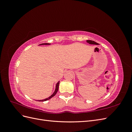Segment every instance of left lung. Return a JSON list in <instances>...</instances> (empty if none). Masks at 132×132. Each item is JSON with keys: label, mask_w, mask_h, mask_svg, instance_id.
Instances as JSON below:
<instances>
[{"label": "left lung", "mask_w": 132, "mask_h": 132, "mask_svg": "<svg viewBox=\"0 0 132 132\" xmlns=\"http://www.w3.org/2000/svg\"><path fill=\"white\" fill-rule=\"evenodd\" d=\"M86 42L90 44V45H99L98 43H96V42L94 41H92V40H86Z\"/></svg>", "instance_id": "8db88e82"}]
</instances>
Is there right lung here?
Here are the masks:
<instances>
[{
  "instance_id": "obj_1",
  "label": "right lung",
  "mask_w": 132,
  "mask_h": 132,
  "mask_svg": "<svg viewBox=\"0 0 132 132\" xmlns=\"http://www.w3.org/2000/svg\"><path fill=\"white\" fill-rule=\"evenodd\" d=\"M51 45V43H42V44H40V45ZM59 81L57 83L56 85H55V90L54 91V93H53L52 95H51L50 97H47L45 99H43V100H37L38 101H46L47 100H50V98H51L52 97H53L55 95V94H57V91L58 90V88H59Z\"/></svg>"
}]
</instances>
